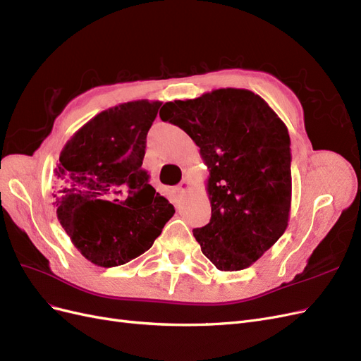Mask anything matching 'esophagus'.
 <instances>
[{
	"mask_svg": "<svg viewBox=\"0 0 361 361\" xmlns=\"http://www.w3.org/2000/svg\"><path fill=\"white\" fill-rule=\"evenodd\" d=\"M188 190H190V180L187 178H183L182 182L176 187V191L178 192H185V191H188Z\"/></svg>",
	"mask_w": 361,
	"mask_h": 361,
	"instance_id": "obj_1",
	"label": "esophagus"
}]
</instances>
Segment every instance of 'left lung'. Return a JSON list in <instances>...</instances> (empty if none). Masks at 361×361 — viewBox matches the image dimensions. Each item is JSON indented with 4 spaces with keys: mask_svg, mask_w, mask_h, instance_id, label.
<instances>
[{
    "mask_svg": "<svg viewBox=\"0 0 361 361\" xmlns=\"http://www.w3.org/2000/svg\"><path fill=\"white\" fill-rule=\"evenodd\" d=\"M159 116L192 138L209 170L211 220L192 231L202 253L220 271L253 265L289 221L292 158L286 125L259 94L245 89L166 102Z\"/></svg>",
    "mask_w": 361,
    "mask_h": 361,
    "instance_id": "1",
    "label": "left lung"
}]
</instances>
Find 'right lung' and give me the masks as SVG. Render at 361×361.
Here are the masks:
<instances>
[{
  "mask_svg": "<svg viewBox=\"0 0 361 361\" xmlns=\"http://www.w3.org/2000/svg\"><path fill=\"white\" fill-rule=\"evenodd\" d=\"M159 101H133L94 116L64 145L54 206L73 245L92 264L123 265L147 251L174 214L141 169Z\"/></svg>",
  "mask_w": 361,
  "mask_h": 361,
  "instance_id": "obj_1",
  "label": "right lung"
}]
</instances>
